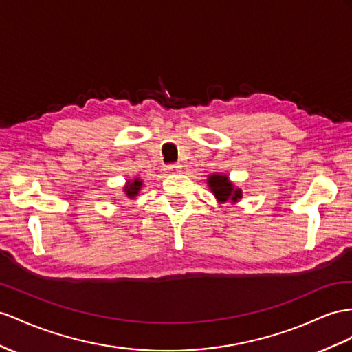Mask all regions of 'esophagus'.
Returning <instances> with one entry per match:
<instances>
[{
    "instance_id": "esophagus-1",
    "label": "esophagus",
    "mask_w": 352,
    "mask_h": 352,
    "mask_svg": "<svg viewBox=\"0 0 352 352\" xmlns=\"http://www.w3.org/2000/svg\"><path fill=\"white\" fill-rule=\"evenodd\" d=\"M179 169H182V165L179 164H169L165 166V170L169 174H177V173H179Z\"/></svg>"
}]
</instances>
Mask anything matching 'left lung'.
<instances>
[{
  "mask_svg": "<svg viewBox=\"0 0 352 352\" xmlns=\"http://www.w3.org/2000/svg\"><path fill=\"white\" fill-rule=\"evenodd\" d=\"M208 184H210V188L212 190L214 196L221 202L228 201V199H232L233 202H236L242 195L239 188H233L232 183L229 182L226 175L214 174L208 178Z\"/></svg>",
  "mask_w": 352,
  "mask_h": 352,
  "instance_id": "8db88e82",
  "label": "left lung"
}]
</instances>
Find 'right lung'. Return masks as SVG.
<instances>
[{"mask_svg":"<svg viewBox=\"0 0 352 352\" xmlns=\"http://www.w3.org/2000/svg\"><path fill=\"white\" fill-rule=\"evenodd\" d=\"M141 186H142V182H140V178L133 179V182H129V183H128V186L124 187V193L128 195L129 197H135V196L138 195Z\"/></svg>","mask_w":352,"mask_h":352,"instance_id":"right-lung-1","label":"right lung"}]
</instances>
